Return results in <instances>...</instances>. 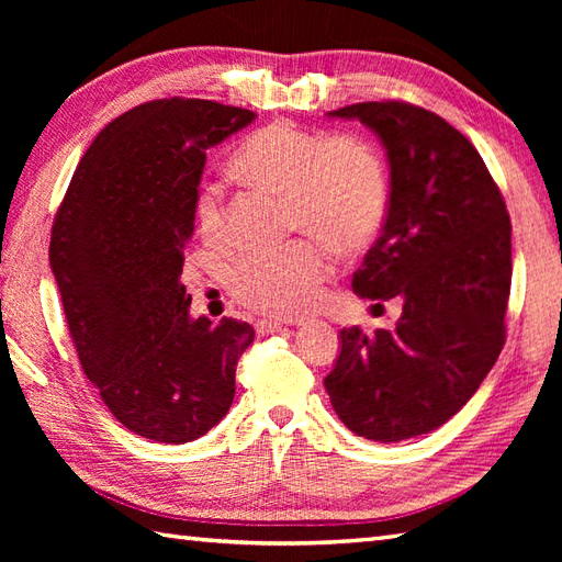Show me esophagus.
Listing matches in <instances>:
<instances>
[{
  "label": "esophagus",
  "mask_w": 562,
  "mask_h": 562,
  "mask_svg": "<svg viewBox=\"0 0 562 562\" xmlns=\"http://www.w3.org/2000/svg\"><path fill=\"white\" fill-rule=\"evenodd\" d=\"M256 330L260 333V336H268V333H282V330H288V328H284L282 324H278V321H272V318H260L258 324H256Z\"/></svg>",
  "instance_id": "obj_1"
}]
</instances>
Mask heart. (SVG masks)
<instances>
[{
	"mask_svg": "<svg viewBox=\"0 0 562 562\" xmlns=\"http://www.w3.org/2000/svg\"><path fill=\"white\" fill-rule=\"evenodd\" d=\"M232 171L250 186L284 195L290 229L324 238L342 254L364 248L386 217V164L362 137H328L278 121L236 147ZM198 217L210 238L222 236L224 210L217 188L200 195ZM328 272V248L314 238H300L238 260L229 290L236 302L258 314L296 316L312 306Z\"/></svg>",
	"mask_w": 562,
	"mask_h": 562,
	"instance_id": "1",
	"label": "heart"
}]
</instances>
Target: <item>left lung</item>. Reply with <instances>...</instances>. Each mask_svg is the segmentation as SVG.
Returning a JSON list of instances; mask_svg holds the SVG:
<instances>
[{
	"label": "left lung",
	"mask_w": 562,
	"mask_h": 562,
	"mask_svg": "<svg viewBox=\"0 0 562 562\" xmlns=\"http://www.w3.org/2000/svg\"><path fill=\"white\" fill-rule=\"evenodd\" d=\"M328 115L360 121L386 149V222L352 274V290L362 300H398L403 314L396 328L369 336L360 326L342 328L324 384L355 435H427L469 403L505 345V200L471 142L420 105L367 101Z\"/></svg>",
	"instance_id": "left-lung-1"
}]
</instances>
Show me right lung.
<instances>
[{"instance_id":"obj_1","label":"right lung","mask_w":562,"mask_h":562,"mask_svg":"<svg viewBox=\"0 0 562 562\" xmlns=\"http://www.w3.org/2000/svg\"><path fill=\"white\" fill-rule=\"evenodd\" d=\"M256 113L159 99L115 117L83 154L59 205L50 268L83 374L130 432L202 437L232 408L246 321L190 316L181 282L205 151Z\"/></svg>"}]
</instances>
